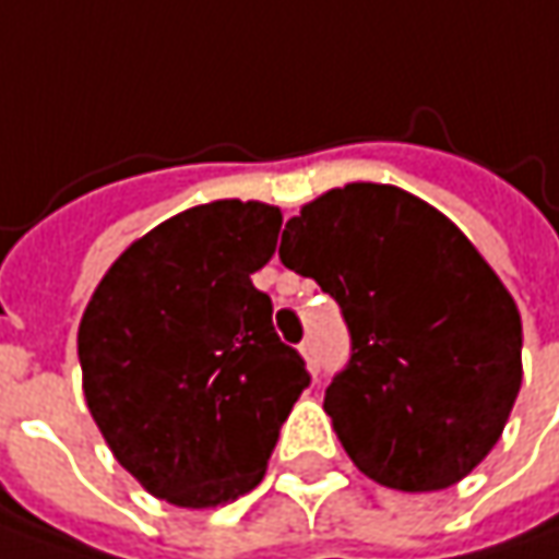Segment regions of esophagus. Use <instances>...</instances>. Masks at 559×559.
<instances>
[{
	"instance_id": "1",
	"label": "esophagus",
	"mask_w": 559,
	"mask_h": 559,
	"mask_svg": "<svg viewBox=\"0 0 559 559\" xmlns=\"http://www.w3.org/2000/svg\"><path fill=\"white\" fill-rule=\"evenodd\" d=\"M300 353L306 356L309 372H312V376H319V347H316V341H304V344H300Z\"/></svg>"
}]
</instances>
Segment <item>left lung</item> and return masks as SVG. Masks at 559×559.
I'll use <instances>...</instances> for the list:
<instances>
[{"mask_svg":"<svg viewBox=\"0 0 559 559\" xmlns=\"http://www.w3.org/2000/svg\"><path fill=\"white\" fill-rule=\"evenodd\" d=\"M278 255L350 331L325 413L356 469L397 491L473 473L520 394L522 322L466 234L401 187L347 183L287 222Z\"/></svg>","mask_w":559,"mask_h":559,"instance_id":"left-lung-1","label":"left lung"}]
</instances>
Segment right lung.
Instances as JSON below:
<instances>
[{"instance_id":"obj_1","label":"right lung","mask_w":559,"mask_h":559,"mask_svg":"<svg viewBox=\"0 0 559 559\" xmlns=\"http://www.w3.org/2000/svg\"><path fill=\"white\" fill-rule=\"evenodd\" d=\"M281 209L218 200L162 222L115 259L86 304L84 397L115 460L175 507L253 491L309 388L300 353L253 287Z\"/></svg>"}]
</instances>
